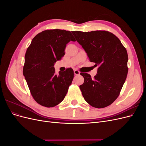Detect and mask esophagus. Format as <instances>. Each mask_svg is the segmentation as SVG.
Segmentation results:
<instances>
[{"instance_id":"obj_1","label":"esophagus","mask_w":146,"mask_h":146,"mask_svg":"<svg viewBox=\"0 0 146 146\" xmlns=\"http://www.w3.org/2000/svg\"><path fill=\"white\" fill-rule=\"evenodd\" d=\"M74 74L76 75V76H78V75H80V71H78V70L77 69L74 70Z\"/></svg>"}]
</instances>
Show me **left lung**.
Here are the masks:
<instances>
[{
    "instance_id": "left-lung-1",
    "label": "left lung",
    "mask_w": 146,
    "mask_h": 146,
    "mask_svg": "<svg viewBox=\"0 0 146 146\" xmlns=\"http://www.w3.org/2000/svg\"><path fill=\"white\" fill-rule=\"evenodd\" d=\"M72 33L90 61L95 63L94 67L98 66L94 78L87 73H80L84 78L80 86L83 97L92 107H107L117 98L126 80V48L116 36L108 31H74Z\"/></svg>"
}]
</instances>
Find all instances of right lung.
Listing matches in <instances>:
<instances>
[{"instance_id":"add662e5","label":"right lung","mask_w":146,"mask_h":146,"mask_svg":"<svg viewBox=\"0 0 146 146\" xmlns=\"http://www.w3.org/2000/svg\"><path fill=\"white\" fill-rule=\"evenodd\" d=\"M76 41L70 31L54 29L39 33L32 39L25 55L23 74L31 94L38 104L53 107L64 99L74 78L68 68L55 74L54 64L64 55L66 44Z\"/></svg>"}]
</instances>
